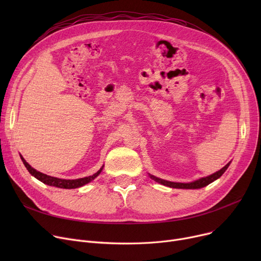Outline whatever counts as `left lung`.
Segmentation results:
<instances>
[{
    "label": "left lung",
    "instance_id": "8db88e82",
    "mask_svg": "<svg viewBox=\"0 0 261 261\" xmlns=\"http://www.w3.org/2000/svg\"><path fill=\"white\" fill-rule=\"evenodd\" d=\"M229 164H226V165L220 169L219 171L206 176V177H202V179H199L195 182H191V183H174V182H169V181H165V180H162V179H159V177H155L153 175H150L151 176V179H153L154 181L165 185V186H168V187H172V188H184V189H197V188H202L204 186H206L208 184H211L212 182H214L215 180L219 179L220 177L224 171L227 169V167L229 166Z\"/></svg>",
    "mask_w": 261,
    "mask_h": 261
}]
</instances>
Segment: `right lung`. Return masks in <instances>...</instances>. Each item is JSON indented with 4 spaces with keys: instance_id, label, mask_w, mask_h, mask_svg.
Wrapping results in <instances>:
<instances>
[{
    "instance_id": "add662e5",
    "label": "right lung",
    "mask_w": 261,
    "mask_h": 261,
    "mask_svg": "<svg viewBox=\"0 0 261 261\" xmlns=\"http://www.w3.org/2000/svg\"><path fill=\"white\" fill-rule=\"evenodd\" d=\"M23 164L25 165L26 169L30 171V173L32 175H34L36 179H38L39 181H41L44 184H47L49 186H55V187H59V188H65V189H72V188H77V187H81L84 186L85 184H88L89 182H91L92 180H94L96 176H97L102 168H100V170H98L96 173H94L93 175L90 176H86V177H81V179H76V180H63V179H58V177H54L47 174H44L40 171H37L36 169H34L32 166H30L29 163H26V161L21 156Z\"/></svg>"
}]
</instances>
